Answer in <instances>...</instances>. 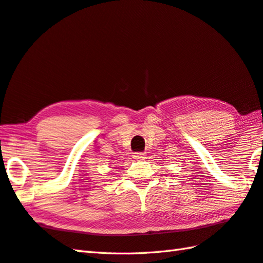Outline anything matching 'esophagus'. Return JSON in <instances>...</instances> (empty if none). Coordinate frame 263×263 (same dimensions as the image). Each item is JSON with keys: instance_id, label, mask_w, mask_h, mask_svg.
Segmentation results:
<instances>
[{"instance_id": "obj_1", "label": "esophagus", "mask_w": 263, "mask_h": 263, "mask_svg": "<svg viewBox=\"0 0 263 263\" xmlns=\"http://www.w3.org/2000/svg\"><path fill=\"white\" fill-rule=\"evenodd\" d=\"M132 157L135 158V159H143V158H146V154H144V153H139V152H138V153L133 154Z\"/></svg>"}]
</instances>
